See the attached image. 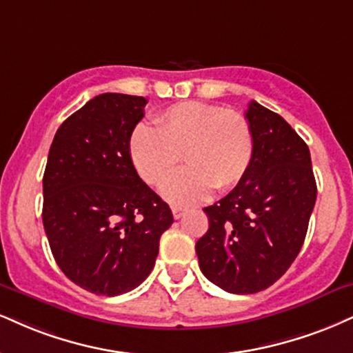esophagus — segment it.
Masks as SVG:
<instances>
[{
    "mask_svg": "<svg viewBox=\"0 0 353 353\" xmlns=\"http://www.w3.org/2000/svg\"><path fill=\"white\" fill-rule=\"evenodd\" d=\"M185 209H182V207H172V215L174 219H181L182 215H184Z\"/></svg>",
    "mask_w": 353,
    "mask_h": 353,
    "instance_id": "obj_1",
    "label": "esophagus"
}]
</instances>
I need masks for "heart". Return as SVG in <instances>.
Listing matches in <instances>:
<instances>
[{
  "mask_svg": "<svg viewBox=\"0 0 353 353\" xmlns=\"http://www.w3.org/2000/svg\"><path fill=\"white\" fill-rule=\"evenodd\" d=\"M254 154L250 121L235 110L202 101H182L156 117V128L138 125L130 136V156L148 184L161 185L172 205L189 207L209 199L212 190L240 184Z\"/></svg>",
  "mask_w": 353,
  "mask_h": 353,
  "instance_id": "obj_1",
  "label": "heart"
}]
</instances>
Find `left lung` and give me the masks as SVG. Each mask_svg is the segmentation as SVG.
I'll return each instance as SVG.
<instances>
[{"label":"left lung","mask_w":353,"mask_h":353,"mask_svg":"<svg viewBox=\"0 0 353 353\" xmlns=\"http://www.w3.org/2000/svg\"><path fill=\"white\" fill-rule=\"evenodd\" d=\"M254 138L246 176L203 212L209 230L195 243L203 276L223 291L253 294L278 281L303 248L317 197L311 152L291 125L252 101Z\"/></svg>","instance_id":"obj_1"}]
</instances>
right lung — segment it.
Wrapping results in <instances>:
<instances>
[{"mask_svg": "<svg viewBox=\"0 0 353 353\" xmlns=\"http://www.w3.org/2000/svg\"><path fill=\"white\" fill-rule=\"evenodd\" d=\"M146 99L101 93L59 126L42 179V223L62 273L99 296L139 286L172 212L144 184L130 136Z\"/></svg>", "mask_w": 353, "mask_h": 353, "instance_id": "add662e5", "label": "right lung"}]
</instances>
